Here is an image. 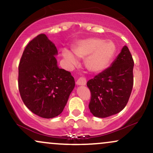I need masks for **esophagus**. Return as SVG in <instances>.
<instances>
[{
	"label": "esophagus",
	"instance_id": "1",
	"mask_svg": "<svg viewBox=\"0 0 153 153\" xmlns=\"http://www.w3.org/2000/svg\"><path fill=\"white\" fill-rule=\"evenodd\" d=\"M76 84V85L78 86H84L86 85V84H87V80H86V79L81 77V78L79 79H77Z\"/></svg>",
	"mask_w": 153,
	"mask_h": 153
}]
</instances>
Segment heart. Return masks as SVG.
Instances as JSON below:
<instances>
[{"instance_id":"b5f03b06","label":"heart","mask_w":153,"mask_h":153,"mask_svg":"<svg viewBox=\"0 0 153 153\" xmlns=\"http://www.w3.org/2000/svg\"><path fill=\"white\" fill-rule=\"evenodd\" d=\"M116 45L112 41L99 38H89L79 41L72 47L73 53L78 58H85V66L93 74H100L110 65L116 53ZM64 59L70 66L78 63L76 57L68 50L62 51Z\"/></svg>"}]
</instances>
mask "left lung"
<instances>
[{
  "label": "left lung",
  "mask_w": 153,
  "mask_h": 153,
  "mask_svg": "<svg viewBox=\"0 0 153 153\" xmlns=\"http://www.w3.org/2000/svg\"><path fill=\"white\" fill-rule=\"evenodd\" d=\"M133 67L130 50L124 46L109 68L88 81L91 94L89 108L93 115L107 117L125 108L133 87Z\"/></svg>",
  "instance_id": "8db88e82"
}]
</instances>
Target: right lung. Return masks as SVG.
Instances as JSON below:
<instances>
[{
  "label": "right lung",
  "mask_w": 153,
  "mask_h": 153,
  "mask_svg": "<svg viewBox=\"0 0 153 153\" xmlns=\"http://www.w3.org/2000/svg\"><path fill=\"white\" fill-rule=\"evenodd\" d=\"M55 44L45 34L28 43L19 66V89L25 105L41 117L50 119L64 110L75 87L71 73L60 69Z\"/></svg>",
  "instance_id": "right-lung-1"
}]
</instances>
